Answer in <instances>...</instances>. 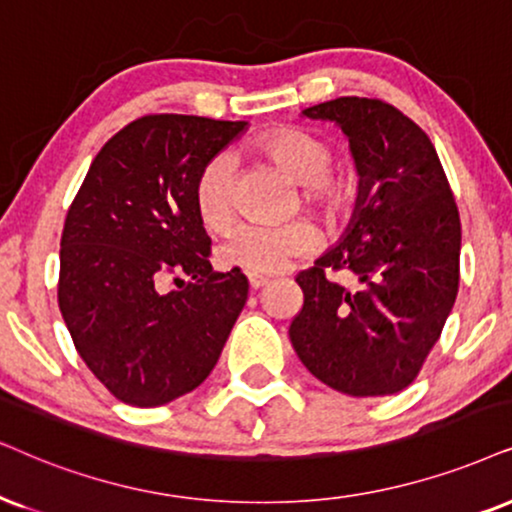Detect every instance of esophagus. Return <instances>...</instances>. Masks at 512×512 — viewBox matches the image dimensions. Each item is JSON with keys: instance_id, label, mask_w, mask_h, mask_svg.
<instances>
[{"instance_id": "obj_1", "label": "esophagus", "mask_w": 512, "mask_h": 512, "mask_svg": "<svg viewBox=\"0 0 512 512\" xmlns=\"http://www.w3.org/2000/svg\"><path fill=\"white\" fill-rule=\"evenodd\" d=\"M248 283H250V290H260L267 286V278L264 276H248Z\"/></svg>"}]
</instances>
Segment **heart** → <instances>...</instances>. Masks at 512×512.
<instances>
[{"mask_svg": "<svg viewBox=\"0 0 512 512\" xmlns=\"http://www.w3.org/2000/svg\"><path fill=\"white\" fill-rule=\"evenodd\" d=\"M257 153L302 186V200L309 210L338 222L352 208L354 181L345 172H333V148L316 134L295 127H276L255 141ZM196 210L208 229H224L234 212V163L229 155H215L196 181ZM319 248V236L304 222L278 229L238 226L219 245L217 260L226 269L250 276H271L293 260L309 257Z\"/></svg>", "mask_w": 512, "mask_h": 512, "instance_id": "1", "label": "heart"}]
</instances>
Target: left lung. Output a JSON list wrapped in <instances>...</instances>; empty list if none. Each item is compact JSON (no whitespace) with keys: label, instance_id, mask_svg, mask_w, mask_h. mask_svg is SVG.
<instances>
[{"label":"left lung","instance_id":"obj_1","mask_svg":"<svg viewBox=\"0 0 512 512\" xmlns=\"http://www.w3.org/2000/svg\"><path fill=\"white\" fill-rule=\"evenodd\" d=\"M349 139L359 196L345 236L297 274L304 304L290 342L309 373L349 397L409 387L442 335L458 295L461 217L428 134L380 99L307 108ZM349 270L357 289L327 281Z\"/></svg>","mask_w":512,"mask_h":512}]
</instances>
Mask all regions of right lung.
<instances>
[{
	"instance_id": "1",
	"label": "right lung",
	"mask_w": 512,
	"mask_h": 512,
	"mask_svg": "<svg viewBox=\"0 0 512 512\" xmlns=\"http://www.w3.org/2000/svg\"><path fill=\"white\" fill-rule=\"evenodd\" d=\"M243 129L144 115L103 144L70 205L58 307L84 364L125 404L196 390L248 300L241 271H212L196 210L200 170ZM170 275L178 288L165 294Z\"/></svg>"
}]
</instances>
